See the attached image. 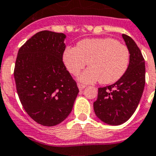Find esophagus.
Instances as JSON below:
<instances>
[{
    "mask_svg": "<svg viewBox=\"0 0 156 156\" xmlns=\"http://www.w3.org/2000/svg\"><path fill=\"white\" fill-rule=\"evenodd\" d=\"M77 85H78V88H79V89L80 91L84 90V88H85V85L80 84V83H78V84H77Z\"/></svg>",
    "mask_w": 156,
    "mask_h": 156,
    "instance_id": "obj_1",
    "label": "esophagus"
}]
</instances>
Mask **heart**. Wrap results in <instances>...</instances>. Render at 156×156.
<instances>
[{
    "mask_svg": "<svg viewBox=\"0 0 156 156\" xmlns=\"http://www.w3.org/2000/svg\"><path fill=\"white\" fill-rule=\"evenodd\" d=\"M130 54L125 44L112 38H88L80 41L76 48L68 47L63 59L70 73L76 76L88 63L90 68L81 75L80 80L101 84L118 81L127 70Z\"/></svg>",
    "mask_w": 156,
    "mask_h": 156,
    "instance_id": "b5f03b06",
    "label": "heart"
}]
</instances>
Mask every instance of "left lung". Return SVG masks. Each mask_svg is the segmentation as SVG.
<instances>
[{
    "label": "left lung",
    "instance_id": "left-lung-1",
    "mask_svg": "<svg viewBox=\"0 0 156 156\" xmlns=\"http://www.w3.org/2000/svg\"><path fill=\"white\" fill-rule=\"evenodd\" d=\"M129 51V63L126 73L118 81L98 88L93 103L96 115L109 125L126 122L136 110L145 86V62L141 51L129 36L122 34Z\"/></svg>",
    "mask_w": 156,
    "mask_h": 156
}]
</instances>
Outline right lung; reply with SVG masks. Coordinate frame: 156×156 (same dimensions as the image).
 <instances>
[{"mask_svg":"<svg viewBox=\"0 0 156 156\" xmlns=\"http://www.w3.org/2000/svg\"><path fill=\"white\" fill-rule=\"evenodd\" d=\"M65 38L63 33L40 31L17 53L13 72L17 95L27 114L40 125L62 122L79 93L63 62Z\"/></svg>","mask_w":156,"mask_h":156,"instance_id":"obj_1","label":"right lung"}]
</instances>
